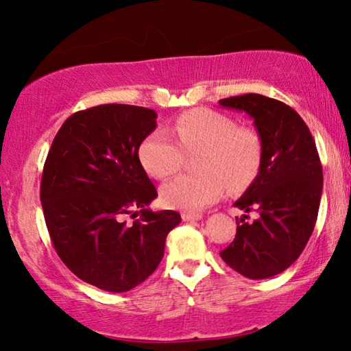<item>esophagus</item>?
Instances as JSON below:
<instances>
[{"label": "esophagus", "instance_id": "obj_1", "mask_svg": "<svg viewBox=\"0 0 351 351\" xmlns=\"http://www.w3.org/2000/svg\"><path fill=\"white\" fill-rule=\"evenodd\" d=\"M181 217H182L184 221H198V219L203 218L201 213H186V212H184Z\"/></svg>", "mask_w": 351, "mask_h": 351}]
</instances>
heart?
Instances as JSON below:
<instances>
[{"label": "heart", "mask_w": 351, "mask_h": 351, "mask_svg": "<svg viewBox=\"0 0 351 351\" xmlns=\"http://www.w3.org/2000/svg\"><path fill=\"white\" fill-rule=\"evenodd\" d=\"M170 133L154 130L142 141L139 159L147 173L164 180L181 169L186 153H197L199 173L181 175L161 187L170 209L201 212L223 197L226 187L245 189L257 176L263 159V138L257 128L239 125L235 117L215 110L182 112Z\"/></svg>", "instance_id": "obj_1"}]
</instances>
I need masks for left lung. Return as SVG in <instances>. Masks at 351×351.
Wrapping results in <instances>:
<instances>
[{
    "label": "left lung",
    "instance_id": "1",
    "mask_svg": "<svg viewBox=\"0 0 351 351\" xmlns=\"http://www.w3.org/2000/svg\"><path fill=\"white\" fill-rule=\"evenodd\" d=\"M219 105L245 111L263 138L258 175L234 204L258 218H237L235 239L219 255L247 278L277 276L299 258L316 224L324 184L316 142L304 119L280 100L243 94Z\"/></svg>",
    "mask_w": 351,
    "mask_h": 351
}]
</instances>
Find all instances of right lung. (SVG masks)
Returning a JSON list of instances; mask_svg holds the SVG:
<instances>
[{
  "instance_id": "1",
  "label": "right lung",
  "mask_w": 351,
  "mask_h": 351,
  "mask_svg": "<svg viewBox=\"0 0 351 351\" xmlns=\"http://www.w3.org/2000/svg\"><path fill=\"white\" fill-rule=\"evenodd\" d=\"M150 108L97 105L64 121L47 153L40 199L56 252L80 280L123 293L152 276L165 239L181 223L175 210L153 212L158 197L139 161L156 128ZM141 208L133 225L121 218Z\"/></svg>"
}]
</instances>
